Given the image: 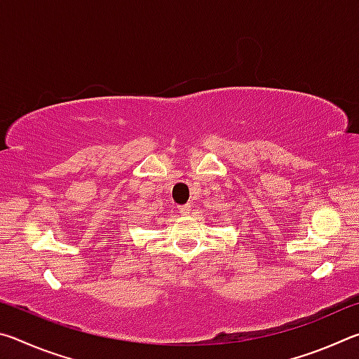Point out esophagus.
Listing matches in <instances>:
<instances>
[{"label":"esophagus","instance_id":"1","mask_svg":"<svg viewBox=\"0 0 359 359\" xmlns=\"http://www.w3.org/2000/svg\"><path fill=\"white\" fill-rule=\"evenodd\" d=\"M179 210H180V214H182V215H188V214H190V212H191V205H190V204L180 205Z\"/></svg>","mask_w":359,"mask_h":359}]
</instances>
